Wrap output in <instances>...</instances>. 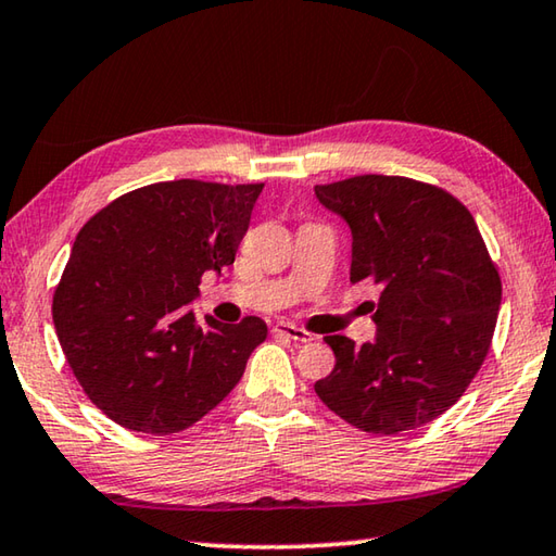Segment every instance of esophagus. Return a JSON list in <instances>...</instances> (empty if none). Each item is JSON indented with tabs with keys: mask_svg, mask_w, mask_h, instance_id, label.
Segmentation results:
<instances>
[{
	"mask_svg": "<svg viewBox=\"0 0 556 556\" xmlns=\"http://www.w3.org/2000/svg\"><path fill=\"white\" fill-rule=\"evenodd\" d=\"M271 333L285 336V338H289V341H294V343H312L314 341L312 333L304 331V328L294 326V324H287V321H279V324L271 326Z\"/></svg>",
	"mask_w": 556,
	"mask_h": 556,
	"instance_id": "esophagus-1",
	"label": "esophagus"
}]
</instances>
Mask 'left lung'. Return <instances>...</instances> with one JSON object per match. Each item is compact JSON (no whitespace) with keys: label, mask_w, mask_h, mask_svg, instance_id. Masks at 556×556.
<instances>
[{"label":"left lung","mask_w":556,"mask_h":556,"mask_svg":"<svg viewBox=\"0 0 556 556\" xmlns=\"http://www.w3.org/2000/svg\"><path fill=\"white\" fill-rule=\"evenodd\" d=\"M314 191L353 232V285L380 287L375 341L326 336L336 368L314 390L368 434L429 425L491 351L503 285L481 230L448 191L414 178L363 174Z\"/></svg>","instance_id":"left-lung-1"}]
</instances>
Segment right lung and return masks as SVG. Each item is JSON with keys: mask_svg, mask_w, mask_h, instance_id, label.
<instances>
[{"mask_svg": "<svg viewBox=\"0 0 556 556\" xmlns=\"http://www.w3.org/2000/svg\"><path fill=\"white\" fill-rule=\"evenodd\" d=\"M265 184L181 178L129 191L83 225L53 294L75 380L129 431L193 427L240 382L267 338L257 316L195 324L205 271L235 262Z\"/></svg>", "mask_w": 556, "mask_h": 556, "instance_id": "1", "label": "right lung"}]
</instances>
